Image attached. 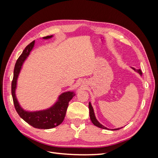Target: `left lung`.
Here are the masks:
<instances>
[{
    "label": "left lung",
    "instance_id": "1",
    "mask_svg": "<svg viewBox=\"0 0 158 158\" xmlns=\"http://www.w3.org/2000/svg\"><path fill=\"white\" fill-rule=\"evenodd\" d=\"M131 69H132L136 71V73H138V74H140V75L142 76V70H141L140 69H136L133 68V67H131ZM89 117H90V119H91V121H92V123L94 124V125L95 126H96V127H99V128H103V129H108V130H109L108 128H107V127H106L105 126H103V125H102V124L100 123L97 120V118H96V117H95V113H94V108H93V107H92V104H91L90 102H89ZM121 128H123V127H121ZM117 128L111 129V130H112V131H116V130H118V129H120V128Z\"/></svg>",
    "mask_w": 158,
    "mask_h": 158
}]
</instances>
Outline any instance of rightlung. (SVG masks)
Returning a JSON list of instances; mask_svg holds the SVG:
<instances>
[{
    "instance_id": "1",
    "label": "right lung",
    "mask_w": 158,
    "mask_h": 158,
    "mask_svg": "<svg viewBox=\"0 0 158 158\" xmlns=\"http://www.w3.org/2000/svg\"><path fill=\"white\" fill-rule=\"evenodd\" d=\"M53 35L42 37L43 40H49ZM35 41H33L23 51L18 59L14 70V76L12 82V95L14 107L20 117L27 123L36 128L50 129L60 125L64 121L69 103L76 95L74 91H67L59 95L56 101L49 108L39 111H27L20 106L16 97L18 79L20 74L23 63L30 56Z\"/></svg>"
}]
</instances>
